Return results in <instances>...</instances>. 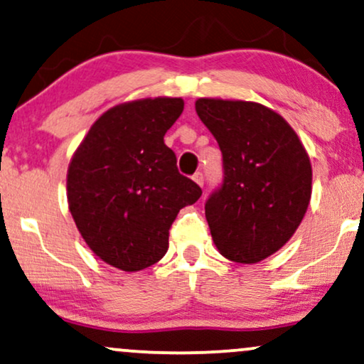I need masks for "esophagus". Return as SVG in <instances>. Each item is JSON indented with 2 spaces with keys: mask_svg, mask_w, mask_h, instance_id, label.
I'll return each mask as SVG.
<instances>
[{
  "mask_svg": "<svg viewBox=\"0 0 364 364\" xmlns=\"http://www.w3.org/2000/svg\"><path fill=\"white\" fill-rule=\"evenodd\" d=\"M193 181H195L196 185L203 186V183H205V178H203V174H201V173H195V174H193Z\"/></svg>",
  "mask_w": 364,
  "mask_h": 364,
  "instance_id": "obj_1",
  "label": "esophagus"
}]
</instances>
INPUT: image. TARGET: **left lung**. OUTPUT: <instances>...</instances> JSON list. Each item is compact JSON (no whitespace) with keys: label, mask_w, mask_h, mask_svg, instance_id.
<instances>
[{"label":"left lung","mask_w":364,"mask_h":364,"mask_svg":"<svg viewBox=\"0 0 364 364\" xmlns=\"http://www.w3.org/2000/svg\"><path fill=\"white\" fill-rule=\"evenodd\" d=\"M196 114L223 154V183L205 205L225 259L257 264L296 233L312 191L309 156L272 109L247 100L198 99Z\"/></svg>","instance_id":"obj_1"}]
</instances>
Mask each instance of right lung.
<instances>
[{"mask_svg": "<svg viewBox=\"0 0 364 364\" xmlns=\"http://www.w3.org/2000/svg\"><path fill=\"white\" fill-rule=\"evenodd\" d=\"M183 107L179 97L119 104L92 124L68 164L73 222L90 250L124 272L163 259L179 210L201 196L164 144Z\"/></svg>", "mask_w": 364, "mask_h": 364, "instance_id": "right-lung-1", "label": "right lung"}]
</instances>
